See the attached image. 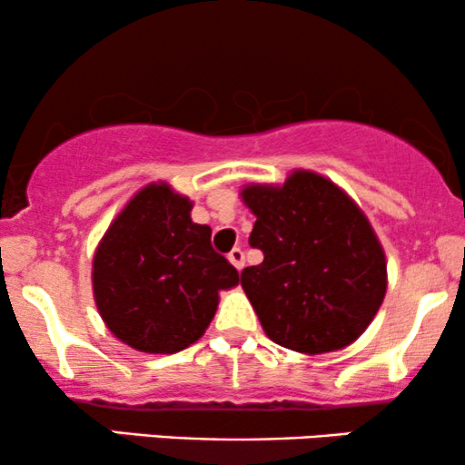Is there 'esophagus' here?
Masks as SVG:
<instances>
[{"label": "esophagus", "mask_w": 465, "mask_h": 465, "mask_svg": "<svg viewBox=\"0 0 465 465\" xmlns=\"http://www.w3.org/2000/svg\"><path fill=\"white\" fill-rule=\"evenodd\" d=\"M227 258H229V262L236 266L238 271H242V266H244V253H242V249H238V247L232 249V251H229Z\"/></svg>", "instance_id": "obj_1"}]
</instances>
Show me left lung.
Listing matches in <instances>:
<instances>
[{
	"instance_id": "8db88e82",
	"label": "left lung",
	"mask_w": 465,
	"mask_h": 465,
	"mask_svg": "<svg viewBox=\"0 0 465 465\" xmlns=\"http://www.w3.org/2000/svg\"><path fill=\"white\" fill-rule=\"evenodd\" d=\"M249 244L264 253L240 284L266 336L306 354L341 350L362 334L385 300L381 242L332 181L297 170L282 188L249 185Z\"/></svg>"
}]
</instances>
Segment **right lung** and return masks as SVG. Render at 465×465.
Masks as SVG:
<instances>
[{
    "mask_svg": "<svg viewBox=\"0 0 465 465\" xmlns=\"http://www.w3.org/2000/svg\"><path fill=\"white\" fill-rule=\"evenodd\" d=\"M192 203L165 183L133 196L94 258V295L104 323L131 348L174 354L199 341L218 291L238 271L212 247V229L190 218Z\"/></svg>",
    "mask_w": 465,
    "mask_h": 465,
    "instance_id": "add662e5",
    "label": "right lung"
}]
</instances>
